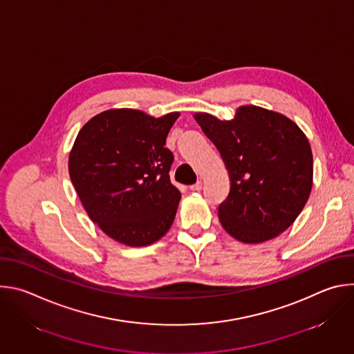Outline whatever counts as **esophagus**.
I'll use <instances>...</instances> for the list:
<instances>
[{
	"label": "esophagus",
	"instance_id": "obj_1",
	"mask_svg": "<svg viewBox=\"0 0 354 354\" xmlns=\"http://www.w3.org/2000/svg\"><path fill=\"white\" fill-rule=\"evenodd\" d=\"M201 187H203V183H201V180H198V182H196L194 185H192V186H190V190L198 192V190H201Z\"/></svg>",
	"mask_w": 354,
	"mask_h": 354
}]
</instances>
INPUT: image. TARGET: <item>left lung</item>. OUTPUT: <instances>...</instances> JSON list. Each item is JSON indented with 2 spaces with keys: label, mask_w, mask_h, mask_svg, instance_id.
<instances>
[{
  "label": "left lung",
  "mask_w": 354,
  "mask_h": 354,
  "mask_svg": "<svg viewBox=\"0 0 354 354\" xmlns=\"http://www.w3.org/2000/svg\"><path fill=\"white\" fill-rule=\"evenodd\" d=\"M193 118L230 175L228 197L218 207L223 228L245 243L284 232L313 189V151L304 131L287 116L255 105L239 106L231 120L201 112Z\"/></svg>",
  "instance_id": "obj_1"
}]
</instances>
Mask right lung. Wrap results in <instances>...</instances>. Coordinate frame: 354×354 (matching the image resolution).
<instances>
[{
  "mask_svg": "<svg viewBox=\"0 0 354 354\" xmlns=\"http://www.w3.org/2000/svg\"><path fill=\"white\" fill-rule=\"evenodd\" d=\"M179 112L153 118L109 109L80 130L68 172L89 218L127 246H147L171 228L180 192L171 183L167 136Z\"/></svg>",
  "mask_w": 354,
  "mask_h": 354,
  "instance_id": "add662e5",
  "label": "right lung"
}]
</instances>
